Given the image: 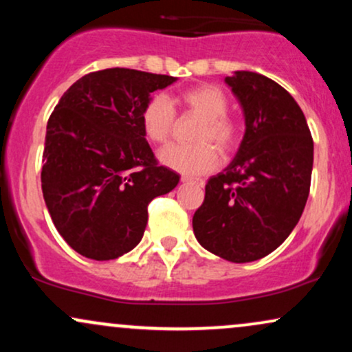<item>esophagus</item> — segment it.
<instances>
[{"label": "esophagus", "mask_w": 352, "mask_h": 352, "mask_svg": "<svg viewBox=\"0 0 352 352\" xmlns=\"http://www.w3.org/2000/svg\"><path fill=\"white\" fill-rule=\"evenodd\" d=\"M182 182H187V184H195V185H205L204 179H199V177H190V175H184L182 177Z\"/></svg>", "instance_id": "esophagus-1"}]
</instances>
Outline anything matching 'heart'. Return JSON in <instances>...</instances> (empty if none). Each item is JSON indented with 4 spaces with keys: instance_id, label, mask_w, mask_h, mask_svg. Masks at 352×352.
Instances as JSON below:
<instances>
[{
    "instance_id": "1",
    "label": "heart",
    "mask_w": 352,
    "mask_h": 352,
    "mask_svg": "<svg viewBox=\"0 0 352 352\" xmlns=\"http://www.w3.org/2000/svg\"><path fill=\"white\" fill-rule=\"evenodd\" d=\"M175 104L187 114L200 117L193 132L195 144H173L160 152V162L177 172L204 173L218 164L217 144L221 152H230L238 144L241 134L240 122L228 114L230 99L227 92L215 84H201L182 91ZM175 109L164 94H153L140 112L144 134L152 144L168 142L175 127Z\"/></svg>"
}]
</instances>
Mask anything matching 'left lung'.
Segmentation results:
<instances>
[{
	"mask_svg": "<svg viewBox=\"0 0 352 352\" xmlns=\"http://www.w3.org/2000/svg\"><path fill=\"white\" fill-rule=\"evenodd\" d=\"M227 84L245 112L236 157L205 185L192 225L199 243L233 261L260 260L280 246L305 210L313 170V137L286 89L238 71Z\"/></svg>",
	"mask_w": 352,
	"mask_h": 352,
	"instance_id": "1",
	"label": "left lung"
}]
</instances>
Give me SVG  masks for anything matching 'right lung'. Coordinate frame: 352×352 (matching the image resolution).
<instances>
[{
	"label": "right lung",
	"mask_w": 352,
	"mask_h": 352,
	"mask_svg": "<svg viewBox=\"0 0 352 352\" xmlns=\"http://www.w3.org/2000/svg\"><path fill=\"white\" fill-rule=\"evenodd\" d=\"M165 74L111 67L76 80L47 120L41 187L59 235L74 252L107 261L142 240L147 207L179 184L145 140L140 112Z\"/></svg>",
	"instance_id": "1"
}]
</instances>
